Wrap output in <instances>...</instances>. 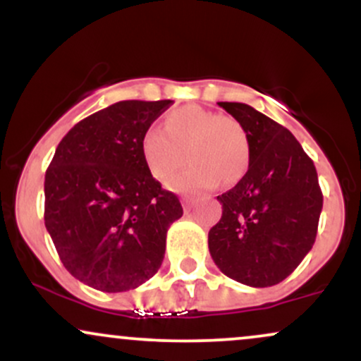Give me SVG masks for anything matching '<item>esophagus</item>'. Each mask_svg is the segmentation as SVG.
I'll return each instance as SVG.
<instances>
[{"label": "esophagus", "mask_w": 361, "mask_h": 361, "mask_svg": "<svg viewBox=\"0 0 361 361\" xmlns=\"http://www.w3.org/2000/svg\"><path fill=\"white\" fill-rule=\"evenodd\" d=\"M181 202H183V210L186 214H188L190 210H192V207L197 204V200H195V198H190V197H185Z\"/></svg>", "instance_id": "34e87169"}]
</instances>
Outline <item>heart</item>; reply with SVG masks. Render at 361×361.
I'll return each mask as SVG.
<instances>
[{
	"label": "heart",
	"instance_id": "obj_1",
	"mask_svg": "<svg viewBox=\"0 0 361 361\" xmlns=\"http://www.w3.org/2000/svg\"><path fill=\"white\" fill-rule=\"evenodd\" d=\"M190 166L169 181L176 192H204L221 183H238L251 159L250 139L233 117L186 105L173 110L164 127L151 126L140 139V154L152 176L166 181L185 164Z\"/></svg>",
	"mask_w": 361,
	"mask_h": 361
}]
</instances>
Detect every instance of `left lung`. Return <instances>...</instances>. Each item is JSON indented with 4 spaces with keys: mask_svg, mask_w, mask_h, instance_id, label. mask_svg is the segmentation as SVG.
Listing matches in <instances>:
<instances>
[{
    "mask_svg": "<svg viewBox=\"0 0 361 361\" xmlns=\"http://www.w3.org/2000/svg\"><path fill=\"white\" fill-rule=\"evenodd\" d=\"M241 122L251 159L239 183L219 195L222 217L209 231L219 270L250 287H271L316 241L322 193L312 159L292 132L246 103L219 102Z\"/></svg>",
    "mask_w": 361,
    "mask_h": 361,
    "instance_id": "left-lung-1",
    "label": "left lung"
}]
</instances>
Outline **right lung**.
<instances>
[{"mask_svg":"<svg viewBox=\"0 0 361 361\" xmlns=\"http://www.w3.org/2000/svg\"><path fill=\"white\" fill-rule=\"evenodd\" d=\"M171 103H114L78 122L49 164L45 227L66 270L88 287L126 292L161 268L183 209L149 173L140 139Z\"/></svg>","mask_w":361,"mask_h":361,"instance_id":"obj_1","label":"right lung"}]
</instances>
